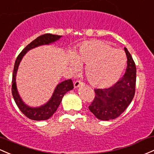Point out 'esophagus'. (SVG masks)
<instances>
[{"label":"esophagus","instance_id":"obj_1","mask_svg":"<svg viewBox=\"0 0 154 154\" xmlns=\"http://www.w3.org/2000/svg\"><path fill=\"white\" fill-rule=\"evenodd\" d=\"M83 82H82V81L81 80H76L75 82H74V88H78L79 86H80L81 85H83Z\"/></svg>","mask_w":154,"mask_h":154}]
</instances>
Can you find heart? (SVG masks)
Instances as JSON below:
<instances>
[{"mask_svg":"<svg viewBox=\"0 0 154 154\" xmlns=\"http://www.w3.org/2000/svg\"><path fill=\"white\" fill-rule=\"evenodd\" d=\"M74 59L71 60L72 67L78 68V63L86 64V77L91 85L96 87H106L114 83L121 77L126 63L122 50L112 48L99 40L84 43Z\"/></svg>","mask_w":154,"mask_h":154,"instance_id":"obj_1","label":"heart"}]
</instances>
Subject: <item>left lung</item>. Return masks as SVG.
<instances>
[{
	"label": "left lung",
	"mask_w": 154,
	"mask_h": 154,
	"mask_svg": "<svg viewBox=\"0 0 154 154\" xmlns=\"http://www.w3.org/2000/svg\"><path fill=\"white\" fill-rule=\"evenodd\" d=\"M127 66L124 77L115 85L95 89V96L89 109L98 119L109 121L121 116L132 101L136 86V66L127 49Z\"/></svg>",
	"instance_id": "left-lung-1"
}]
</instances>
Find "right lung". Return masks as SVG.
I'll return each instance as SVG.
<instances>
[{
  "mask_svg": "<svg viewBox=\"0 0 154 154\" xmlns=\"http://www.w3.org/2000/svg\"><path fill=\"white\" fill-rule=\"evenodd\" d=\"M61 37V36H58V35H52L50 33H46V34L42 35V36L37 37L36 39L31 42L29 45H27L25 47L20 53L17 56L15 61L14 71H13L12 74V88H11V93H12L13 98H14L15 102H16L17 105L19 107L22 112L25 115L26 117L31 120H34V121H42V120H47L50 118L55 111L58 109V106L60 105V102L62 101V98L63 97L64 94L69 91H71L72 89L74 88L73 82L71 79L66 80L63 82H60L57 85L56 88L53 93L52 98L45 105L42 106V107H36V108H32L28 107V106L25 105L22 101L21 98L20 97L19 94H18L17 90L16 87V74L17 71L19 64L21 61L22 58L24 56L25 54L26 53L27 51L30 50V49H33L34 47L40 46V45H48V44L52 43Z\"/></svg>",
  "mask_w": 154,
  "mask_h": 154,
  "instance_id": "obj_1",
  "label": "right lung"
}]
</instances>
